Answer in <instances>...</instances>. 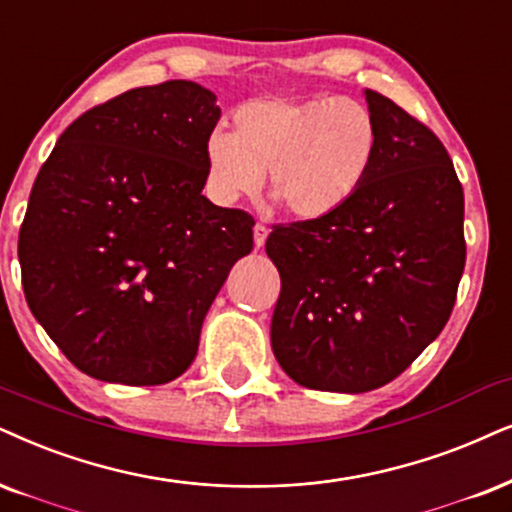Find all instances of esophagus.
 <instances>
[{
  "instance_id": "34e87169",
  "label": "esophagus",
  "mask_w": 512,
  "mask_h": 512,
  "mask_svg": "<svg viewBox=\"0 0 512 512\" xmlns=\"http://www.w3.org/2000/svg\"><path fill=\"white\" fill-rule=\"evenodd\" d=\"M252 236H255V248H262V245L267 243L269 229L264 224H255V229H252Z\"/></svg>"
}]
</instances>
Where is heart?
<instances>
[{"instance_id": "heart-1", "label": "heart", "mask_w": 512, "mask_h": 512, "mask_svg": "<svg viewBox=\"0 0 512 512\" xmlns=\"http://www.w3.org/2000/svg\"><path fill=\"white\" fill-rule=\"evenodd\" d=\"M231 122L234 132L212 129L203 146L212 196H255L269 172L271 193L302 222L345 208L380 151L378 118L357 99L262 96L241 103Z\"/></svg>"}]
</instances>
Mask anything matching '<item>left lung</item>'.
I'll list each match as a JSON object with an SVG mask.
<instances>
[{
	"mask_svg": "<svg viewBox=\"0 0 512 512\" xmlns=\"http://www.w3.org/2000/svg\"><path fill=\"white\" fill-rule=\"evenodd\" d=\"M380 151L335 215L274 226L281 274L271 349L297 385L359 394L383 387L442 333L465 267L463 189L435 134L366 89Z\"/></svg>",
	"mask_w": 512,
	"mask_h": 512,
	"instance_id": "8db88e82",
	"label": "left lung"
}]
</instances>
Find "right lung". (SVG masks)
Listing matches in <instances>:
<instances>
[{"mask_svg":"<svg viewBox=\"0 0 512 512\" xmlns=\"http://www.w3.org/2000/svg\"><path fill=\"white\" fill-rule=\"evenodd\" d=\"M217 96L189 80L80 115L42 165L18 236L32 316L103 383L163 385L196 359L252 219L203 196Z\"/></svg>","mask_w":512,"mask_h":512,"instance_id":"right-lung-1","label":"right lung"}]
</instances>
